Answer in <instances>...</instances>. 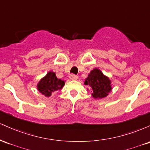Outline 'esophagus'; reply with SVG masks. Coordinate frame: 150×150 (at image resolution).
<instances>
[{
    "instance_id": "esophagus-1",
    "label": "esophagus",
    "mask_w": 150,
    "mask_h": 150,
    "mask_svg": "<svg viewBox=\"0 0 150 150\" xmlns=\"http://www.w3.org/2000/svg\"><path fill=\"white\" fill-rule=\"evenodd\" d=\"M70 80H76L78 79V76L76 75H74V74H71V75H70Z\"/></svg>"
}]
</instances>
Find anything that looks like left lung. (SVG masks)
<instances>
[{
	"label": "left lung",
	"instance_id": "left-lung-1",
	"mask_svg": "<svg viewBox=\"0 0 150 150\" xmlns=\"http://www.w3.org/2000/svg\"><path fill=\"white\" fill-rule=\"evenodd\" d=\"M85 85L92 89V95L94 99H102L107 97L112 89L111 82L98 68H94L85 79Z\"/></svg>",
	"mask_w": 150,
	"mask_h": 150
}]
</instances>
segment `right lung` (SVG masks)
<instances>
[{
	"label": "right lung",
	"mask_w": 150,
	"mask_h": 150,
	"mask_svg": "<svg viewBox=\"0 0 150 150\" xmlns=\"http://www.w3.org/2000/svg\"><path fill=\"white\" fill-rule=\"evenodd\" d=\"M64 85V81L57 78L54 72L49 71L37 84V89L43 95L49 97L53 92L63 88Z\"/></svg>",
	"instance_id": "obj_1"
}]
</instances>
